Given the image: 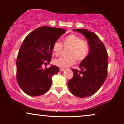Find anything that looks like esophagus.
<instances>
[{
    "instance_id": "esophagus-1",
    "label": "esophagus",
    "mask_w": 124,
    "mask_h": 124,
    "mask_svg": "<svg viewBox=\"0 0 124 124\" xmlns=\"http://www.w3.org/2000/svg\"><path fill=\"white\" fill-rule=\"evenodd\" d=\"M59 70H60L61 72H63V71L65 70V69H62V68H60V69H59Z\"/></svg>"
}]
</instances>
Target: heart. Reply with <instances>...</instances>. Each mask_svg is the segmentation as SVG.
I'll list each match as a JSON object with an SVG mask.
<instances>
[{
  "label": "heart",
  "instance_id": "obj_1",
  "mask_svg": "<svg viewBox=\"0 0 124 124\" xmlns=\"http://www.w3.org/2000/svg\"><path fill=\"white\" fill-rule=\"evenodd\" d=\"M64 48H68L67 51L68 56H63L55 59L54 63L55 65L65 69L73 65L76 59L82 61L87 58L90 52V46L88 42L82 39L80 37L75 34H70L66 37L63 40V45L61 42H54L52 46V52L56 56L62 53Z\"/></svg>",
  "mask_w": 124,
  "mask_h": 124
}]
</instances>
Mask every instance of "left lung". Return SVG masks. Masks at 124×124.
<instances>
[{
  "label": "left lung",
  "instance_id": "1",
  "mask_svg": "<svg viewBox=\"0 0 124 124\" xmlns=\"http://www.w3.org/2000/svg\"><path fill=\"white\" fill-rule=\"evenodd\" d=\"M87 39L90 52L79 65L80 71L72 69L73 76L68 82L70 92L78 97H87L95 94L107 76L108 57L106 48L99 37L87 29H73Z\"/></svg>",
  "mask_w": 124,
  "mask_h": 124
}]
</instances>
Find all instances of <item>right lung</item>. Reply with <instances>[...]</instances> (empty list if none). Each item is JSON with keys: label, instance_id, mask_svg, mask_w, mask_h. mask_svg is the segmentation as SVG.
<instances>
[{"label": "right lung", "instance_id": "add662e5", "mask_svg": "<svg viewBox=\"0 0 124 124\" xmlns=\"http://www.w3.org/2000/svg\"><path fill=\"white\" fill-rule=\"evenodd\" d=\"M65 31L63 28L41 27L23 41L17 58L16 78L18 86L27 94L41 96L51 87L52 77L59 72V68L51 65L43 69L42 65L49 63L53 44Z\"/></svg>", "mask_w": 124, "mask_h": 124}]
</instances>
